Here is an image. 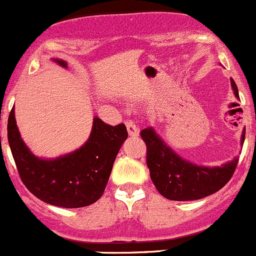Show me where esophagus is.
I'll return each mask as SVG.
<instances>
[{"label":"esophagus","instance_id":"esophagus-1","mask_svg":"<svg viewBox=\"0 0 256 256\" xmlns=\"http://www.w3.org/2000/svg\"><path fill=\"white\" fill-rule=\"evenodd\" d=\"M126 128H128V132L130 136H138V128L135 124V121L128 120L126 121Z\"/></svg>","mask_w":256,"mask_h":256}]
</instances>
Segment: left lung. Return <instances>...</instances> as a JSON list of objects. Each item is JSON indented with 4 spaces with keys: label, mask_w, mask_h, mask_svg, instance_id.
Segmentation results:
<instances>
[{
    "label": "left lung",
    "mask_w": 256,
    "mask_h": 256,
    "mask_svg": "<svg viewBox=\"0 0 256 256\" xmlns=\"http://www.w3.org/2000/svg\"><path fill=\"white\" fill-rule=\"evenodd\" d=\"M232 88L239 99L238 88L233 79ZM146 144V162L150 176L160 194L171 200H196L213 194L229 182L239 158L222 167H203L180 158L151 128L140 132ZM245 130L242 135L244 142Z\"/></svg>",
    "instance_id": "1"
}]
</instances>
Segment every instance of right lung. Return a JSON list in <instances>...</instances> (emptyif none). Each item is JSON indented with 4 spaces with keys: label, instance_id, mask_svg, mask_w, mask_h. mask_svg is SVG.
I'll return each instance as SVG.
<instances>
[{
    "label": "right lung",
    "instance_id": "add662e5",
    "mask_svg": "<svg viewBox=\"0 0 256 256\" xmlns=\"http://www.w3.org/2000/svg\"><path fill=\"white\" fill-rule=\"evenodd\" d=\"M54 60L66 66L64 60ZM7 136L20 180L32 194L56 207L80 208L92 204L102 196L116 154L128 138V130L124 124L110 126L94 118L92 134L84 146L56 160H42L20 138L12 108Z\"/></svg>",
    "mask_w": 256,
    "mask_h": 256
}]
</instances>
